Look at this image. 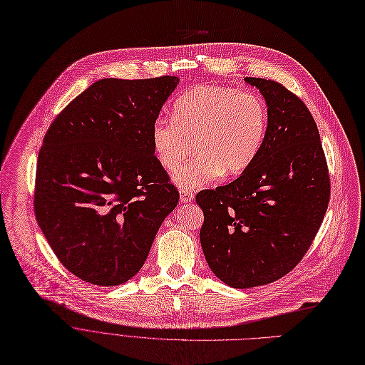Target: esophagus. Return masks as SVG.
Listing matches in <instances>:
<instances>
[{"instance_id":"esophagus-1","label":"esophagus","mask_w":365,"mask_h":365,"mask_svg":"<svg viewBox=\"0 0 365 365\" xmlns=\"http://www.w3.org/2000/svg\"><path fill=\"white\" fill-rule=\"evenodd\" d=\"M195 199V195L192 192H188V190H180V200L182 203H190L193 202Z\"/></svg>"}]
</instances>
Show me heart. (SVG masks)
Instances as JSON below:
<instances>
[{
  "label": "heart",
  "mask_w": 365,
  "mask_h": 365,
  "mask_svg": "<svg viewBox=\"0 0 365 365\" xmlns=\"http://www.w3.org/2000/svg\"><path fill=\"white\" fill-rule=\"evenodd\" d=\"M173 115L175 120L154 121L151 144L168 172L185 162L195 144L197 158L173 175V182L184 190L244 173L262 151L269 125L262 96L227 86L205 84L185 92Z\"/></svg>",
  "instance_id": "heart-1"
}]
</instances>
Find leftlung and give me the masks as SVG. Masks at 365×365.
I'll use <instances>...</instances> for the list:
<instances>
[{
	"label": "left lung",
	"mask_w": 365,
	"mask_h": 365,
	"mask_svg": "<svg viewBox=\"0 0 365 365\" xmlns=\"http://www.w3.org/2000/svg\"><path fill=\"white\" fill-rule=\"evenodd\" d=\"M267 103L262 151L233 182L203 190L200 244L214 274L233 288L266 285L299 264L329 200L319 132L300 98L282 84L245 77Z\"/></svg>",
	"instance_id": "8db88e82"
}]
</instances>
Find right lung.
Instances as JSON below:
<instances>
[{"mask_svg": "<svg viewBox=\"0 0 365 365\" xmlns=\"http://www.w3.org/2000/svg\"><path fill=\"white\" fill-rule=\"evenodd\" d=\"M178 83L98 80L44 136L34 211L59 262L86 282H128L175 210L180 193L155 159L151 128Z\"/></svg>", "mask_w": 365, "mask_h": 365, "instance_id": "obj_1", "label": "right lung"}]
</instances>
